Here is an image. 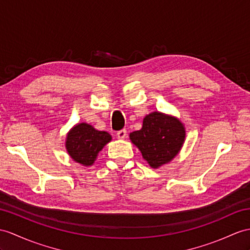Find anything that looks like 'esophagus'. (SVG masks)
Masks as SVG:
<instances>
[{
    "instance_id": "34e87169",
    "label": "esophagus",
    "mask_w": 250,
    "mask_h": 250,
    "mask_svg": "<svg viewBox=\"0 0 250 250\" xmlns=\"http://www.w3.org/2000/svg\"><path fill=\"white\" fill-rule=\"evenodd\" d=\"M126 130L125 129H122V130H120V131H118L117 132V137L119 138V139H121V140H123V139H125L126 138Z\"/></svg>"
}]
</instances>
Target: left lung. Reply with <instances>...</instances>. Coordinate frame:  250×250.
<instances>
[{
  "instance_id": "left-lung-1",
  "label": "left lung",
  "mask_w": 250,
  "mask_h": 250,
  "mask_svg": "<svg viewBox=\"0 0 250 250\" xmlns=\"http://www.w3.org/2000/svg\"><path fill=\"white\" fill-rule=\"evenodd\" d=\"M185 124L171 114L154 111L145 115L142 128L130 132L129 139L153 168L171 162L186 141Z\"/></svg>"
}]
</instances>
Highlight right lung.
Returning a JSON list of instances; mask_svg holds the SVG:
<instances>
[{"mask_svg": "<svg viewBox=\"0 0 250 250\" xmlns=\"http://www.w3.org/2000/svg\"><path fill=\"white\" fill-rule=\"evenodd\" d=\"M112 140L107 131L95 129L88 123H77L66 133V153L76 163L89 167L93 166L100 151Z\"/></svg>", "mask_w": 250, "mask_h": 250, "instance_id": "obj_1", "label": "right lung"}]
</instances>
